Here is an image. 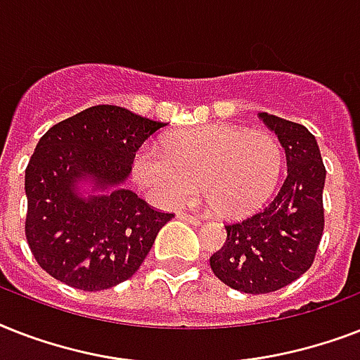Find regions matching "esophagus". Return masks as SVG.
<instances>
[{"mask_svg":"<svg viewBox=\"0 0 360 360\" xmlns=\"http://www.w3.org/2000/svg\"><path fill=\"white\" fill-rule=\"evenodd\" d=\"M181 220H186V222H191V224L198 226L200 224V219H196V217H192V214H186V213H179L177 214Z\"/></svg>","mask_w":360,"mask_h":360,"instance_id":"obj_1","label":"esophagus"}]
</instances>
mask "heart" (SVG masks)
Returning a JSON list of instances; mask_svg holds the SVG:
<instances>
[{"instance_id": "b5f03b06", "label": "heart", "mask_w": 360, "mask_h": 360, "mask_svg": "<svg viewBox=\"0 0 360 360\" xmlns=\"http://www.w3.org/2000/svg\"><path fill=\"white\" fill-rule=\"evenodd\" d=\"M284 155L269 132L211 123L169 134L162 149L141 146L132 160L136 183L162 205L196 194L214 213L236 219L257 209L278 183Z\"/></svg>"}]
</instances>
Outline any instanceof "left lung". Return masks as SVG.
<instances>
[{
  "instance_id": "1",
  "label": "left lung",
  "mask_w": 360,
  "mask_h": 360,
  "mask_svg": "<svg viewBox=\"0 0 360 360\" xmlns=\"http://www.w3.org/2000/svg\"><path fill=\"white\" fill-rule=\"evenodd\" d=\"M259 120L278 136L288 175L259 211L226 224V243L209 257L217 278L243 293H271L291 284L314 263L323 236L325 166L307 127L267 112Z\"/></svg>"
}]
</instances>
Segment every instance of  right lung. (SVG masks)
<instances>
[{
  "mask_svg": "<svg viewBox=\"0 0 360 360\" xmlns=\"http://www.w3.org/2000/svg\"><path fill=\"white\" fill-rule=\"evenodd\" d=\"M166 123L101 104L53 124L25 168V237L53 278L76 290L114 288L140 269L172 213L124 188L141 143ZM89 182L92 192L82 195Z\"/></svg>",
  "mask_w": 360,
  "mask_h": 360,
  "instance_id": "right-lung-1",
  "label": "right lung"
}]
</instances>
